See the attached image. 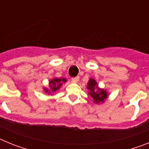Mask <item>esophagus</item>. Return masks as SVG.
Instances as JSON below:
<instances>
[{
  "label": "esophagus",
  "instance_id": "34e87169",
  "mask_svg": "<svg viewBox=\"0 0 149 149\" xmlns=\"http://www.w3.org/2000/svg\"><path fill=\"white\" fill-rule=\"evenodd\" d=\"M79 79H80V77H79V76H77V77H73V78H72V81H73L74 82H77V81H79Z\"/></svg>",
  "mask_w": 149,
  "mask_h": 149
}]
</instances>
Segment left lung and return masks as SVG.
Listing matches in <instances>:
<instances>
[{
    "label": "left lung",
    "instance_id": "left-lung-1",
    "mask_svg": "<svg viewBox=\"0 0 149 149\" xmlns=\"http://www.w3.org/2000/svg\"><path fill=\"white\" fill-rule=\"evenodd\" d=\"M97 86H98V84L95 82V81L93 80V79H90L89 83H88L87 86L88 89H89V94L93 97L95 103H99L100 101L103 102L104 100L106 99L107 97L106 91L99 89H98V92L95 91V89Z\"/></svg>",
    "mask_w": 149,
    "mask_h": 149
}]
</instances>
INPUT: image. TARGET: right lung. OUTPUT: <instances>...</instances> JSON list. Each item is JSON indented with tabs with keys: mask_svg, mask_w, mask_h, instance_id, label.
<instances>
[{
	"mask_svg": "<svg viewBox=\"0 0 149 149\" xmlns=\"http://www.w3.org/2000/svg\"><path fill=\"white\" fill-rule=\"evenodd\" d=\"M62 82L65 83L66 81V80L64 78L63 79H58V78H54V80L50 81V86H51V92H56L57 89H60V87L61 86ZM46 92H48V90L45 89ZM49 91V90H48Z\"/></svg>",
	"mask_w": 149,
	"mask_h": 149,
	"instance_id": "obj_1",
	"label": "right lung"
}]
</instances>
